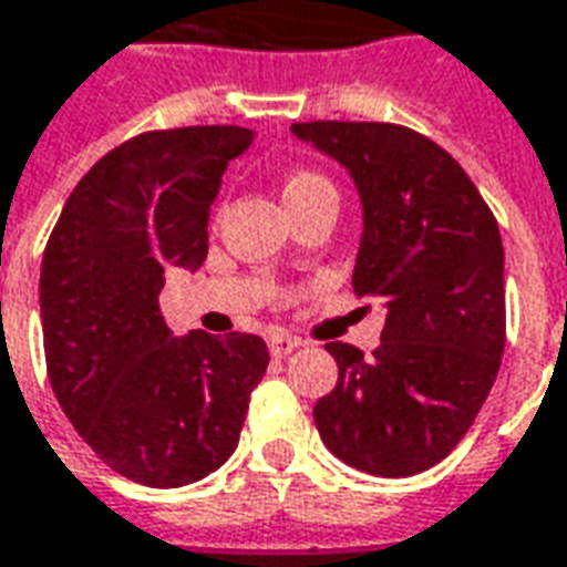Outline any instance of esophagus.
<instances>
[{"mask_svg": "<svg viewBox=\"0 0 567 567\" xmlns=\"http://www.w3.org/2000/svg\"><path fill=\"white\" fill-rule=\"evenodd\" d=\"M270 352L276 355V359H285V355H291V352L300 347V340L291 338V334H282V331H276V334H270Z\"/></svg>", "mask_w": 567, "mask_h": 567, "instance_id": "1", "label": "esophagus"}]
</instances>
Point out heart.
I'll use <instances>...</instances> for the list:
<instances>
[{"instance_id":"heart-1","label":"heart","mask_w":567,"mask_h":567,"mask_svg":"<svg viewBox=\"0 0 567 567\" xmlns=\"http://www.w3.org/2000/svg\"><path fill=\"white\" fill-rule=\"evenodd\" d=\"M319 193H334V189H331V184H328V177H322L319 172L300 168V172H291L288 177H285L282 199L288 208H291V205H297V202L312 199V196H319Z\"/></svg>"}]
</instances>
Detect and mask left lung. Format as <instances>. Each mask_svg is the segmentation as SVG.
Masks as SVG:
<instances>
[{"mask_svg":"<svg viewBox=\"0 0 567 567\" xmlns=\"http://www.w3.org/2000/svg\"><path fill=\"white\" fill-rule=\"evenodd\" d=\"M350 168L365 205L355 295L386 303L380 347L328 343L338 386L312 417L328 451L362 473L417 476L457 449L485 405L506 343L497 217L457 159L393 122H295Z\"/></svg>","mask_w":567,"mask_h":567,"instance_id":"1","label":"left lung"}]
</instances>
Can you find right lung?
<instances>
[{
	"label": "right lung",
	"mask_w": 567,
	"mask_h": 567,
	"mask_svg": "<svg viewBox=\"0 0 567 567\" xmlns=\"http://www.w3.org/2000/svg\"><path fill=\"white\" fill-rule=\"evenodd\" d=\"M251 141L239 125H187L118 144L70 193L42 255L51 390L91 451L150 488L227 463L270 365L257 334L172 338L159 307L165 270L202 267L220 177Z\"/></svg>",
	"instance_id": "obj_1"
}]
</instances>
